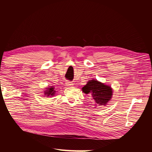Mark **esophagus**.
I'll use <instances>...</instances> for the list:
<instances>
[{
  "instance_id": "obj_1",
  "label": "esophagus",
  "mask_w": 152,
  "mask_h": 152,
  "mask_svg": "<svg viewBox=\"0 0 152 152\" xmlns=\"http://www.w3.org/2000/svg\"><path fill=\"white\" fill-rule=\"evenodd\" d=\"M66 86H72L73 85L72 82H70V81H69V80L66 82Z\"/></svg>"
}]
</instances>
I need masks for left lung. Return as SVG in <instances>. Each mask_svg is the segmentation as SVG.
Instances as JSON below:
<instances>
[{"label":"left lung","instance_id":"left-lung-1","mask_svg":"<svg viewBox=\"0 0 152 152\" xmlns=\"http://www.w3.org/2000/svg\"><path fill=\"white\" fill-rule=\"evenodd\" d=\"M82 91L85 94H91L94 102L99 105L107 104L113 95L112 88L110 86L95 80L88 81L82 88Z\"/></svg>","mask_w":152,"mask_h":152}]
</instances>
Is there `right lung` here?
I'll list each match as a JSON object with an SVG mask.
<instances>
[{
    "label": "right lung",
    "instance_id": "1",
    "mask_svg": "<svg viewBox=\"0 0 152 152\" xmlns=\"http://www.w3.org/2000/svg\"><path fill=\"white\" fill-rule=\"evenodd\" d=\"M47 90H48V91H45V94H46V96H53V94H54L55 91H53L54 88H53V87L49 88Z\"/></svg>",
    "mask_w": 152,
    "mask_h": 152
}]
</instances>
